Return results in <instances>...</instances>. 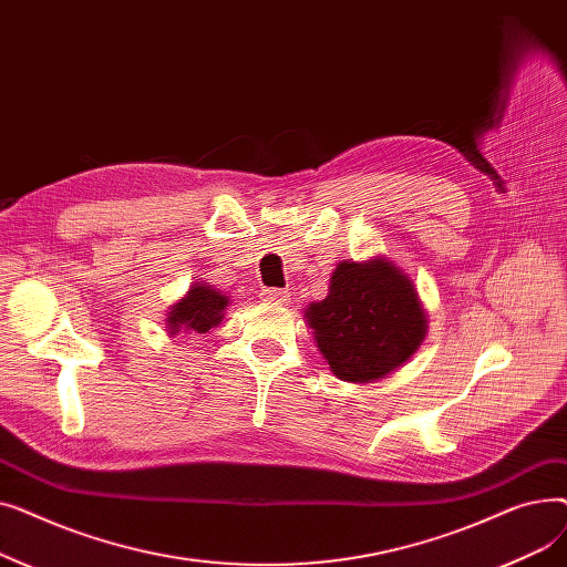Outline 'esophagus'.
Segmentation results:
<instances>
[{"mask_svg":"<svg viewBox=\"0 0 567 567\" xmlns=\"http://www.w3.org/2000/svg\"><path fill=\"white\" fill-rule=\"evenodd\" d=\"M261 299H264L266 303L282 306V303L289 299V293H287L285 289H276V287H271V289H264V291H261Z\"/></svg>","mask_w":567,"mask_h":567,"instance_id":"esophagus-1","label":"esophagus"}]
</instances>
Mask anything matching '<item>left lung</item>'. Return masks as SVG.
<instances>
[{
	"instance_id": "obj_1",
	"label": "left lung",
	"mask_w": 567,
	"mask_h": 567,
	"mask_svg": "<svg viewBox=\"0 0 567 567\" xmlns=\"http://www.w3.org/2000/svg\"><path fill=\"white\" fill-rule=\"evenodd\" d=\"M306 319L331 372L351 383L383 379L419 351L427 317L406 274L385 257L340 261L329 296Z\"/></svg>"
}]
</instances>
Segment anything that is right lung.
<instances>
[{
	"instance_id": "add662e5",
	"label": "right lung",
	"mask_w": 567,
	"mask_h": 567,
	"mask_svg": "<svg viewBox=\"0 0 567 567\" xmlns=\"http://www.w3.org/2000/svg\"><path fill=\"white\" fill-rule=\"evenodd\" d=\"M229 299L214 285L195 282L182 301L167 312V333H208L223 321V312Z\"/></svg>"
}]
</instances>
